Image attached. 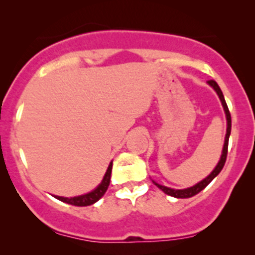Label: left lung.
<instances>
[{
	"label": "left lung",
	"instance_id": "8db88e82",
	"mask_svg": "<svg viewBox=\"0 0 255 255\" xmlns=\"http://www.w3.org/2000/svg\"><path fill=\"white\" fill-rule=\"evenodd\" d=\"M209 86L212 87V88L214 89L215 92H217L218 97H219L220 102H222V105L224 108V113H225V116H226V122H228V126H226V134H225V140H224V146H223V151H222V156H220V159L219 162H218V164L215 166V168L212 170L211 174L208 175V177H206L203 180H201L200 183L195 184L194 186L191 187H187V189H181V190H175V189H170V187H167V186H163L161 185V184H157L156 181H152L153 184H155L156 186L158 187V189H161L162 191L164 192V194L172 196V197H175V198H189V197H192V196L197 195L198 192L202 191L205 187L208 185L209 183H211L213 179L217 177L218 174H219L220 172H222L224 164H225V161H226V156H228V145H229V138H230V133H231V115H230V111H229V108L228 105H226V102H225V98L223 96V92L222 89H220V87L218 86V83L215 82V81L211 80L208 81Z\"/></svg>",
	"mask_w": 255,
	"mask_h": 255
}]
</instances>
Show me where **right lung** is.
<instances>
[{
    "instance_id": "obj_1",
    "label": "right lung",
    "mask_w": 255,
    "mask_h": 255,
    "mask_svg": "<svg viewBox=\"0 0 255 255\" xmlns=\"http://www.w3.org/2000/svg\"><path fill=\"white\" fill-rule=\"evenodd\" d=\"M111 170H113V162H110V164H109L102 183H100L99 185L93 190V191L88 192V194L75 196V197H61V196H54V197L57 198V200L61 201V202H65V203H69V205L77 206V207H86V206L93 205V203H96L97 201H99L100 198L104 196L109 185H110Z\"/></svg>"
}]
</instances>
